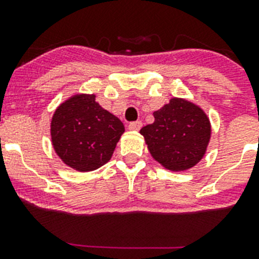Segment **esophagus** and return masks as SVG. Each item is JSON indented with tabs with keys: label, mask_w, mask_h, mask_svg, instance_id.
I'll use <instances>...</instances> for the list:
<instances>
[{
	"label": "esophagus",
	"mask_w": 259,
	"mask_h": 259,
	"mask_svg": "<svg viewBox=\"0 0 259 259\" xmlns=\"http://www.w3.org/2000/svg\"><path fill=\"white\" fill-rule=\"evenodd\" d=\"M141 127H143V122H141V120L128 123V130H131V131H139Z\"/></svg>",
	"instance_id": "esophagus-1"
}]
</instances>
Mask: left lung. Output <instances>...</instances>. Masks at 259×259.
I'll list each match as a JSON object with an SVG mask.
<instances>
[{
    "label": "left lung",
    "mask_w": 259,
    "mask_h": 259,
    "mask_svg": "<svg viewBox=\"0 0 259 259\" xmlns=\"http://www.w3.org/2000/svg\"><path fill=\"white\" fill-rule=\"evenodd\" d=\"M154 123L140 134L155 161L171 171L188 170L200 162L210 139V122L202 110L191 102L172 98L154 111Z\"/></svg>",
    "instance_id": "8db88e82"
}]
</instances>
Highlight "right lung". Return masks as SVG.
<instances>
[{"instance_id":"add662e5","label":"right lung","mask_w":259,"mask_h":259,"mask_svg":"<svg viewBox=\"0 0 259 259\" xmlns=\"http://www.w3.org/2000/svg\"><path fill=\"white\" fill-rule=\"evenodd\" d=\"M124 125L96 102L95 95L70 98L52 120V140L57 154L70 167L92 171L109 161Z\"/></svg>"}]
</instances>
